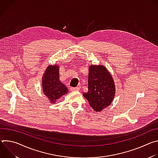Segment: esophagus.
I'll return each instance as SVG.
<instances>
[{
    "label": "esophagus",
    "instance_id": "esophagus-1",
    "mask_svg": "<svg viewBox=\"0 0 158 158\" xmlns=\"http://www.w3.org/2000/svg\"><path fill=\"white\" fill-rule=\"evenodd\" d=\"M71 91H79V87H71Z\"/></svg>",
    "mask_w": 158,
    "mask_h": 158
}]
</instances>
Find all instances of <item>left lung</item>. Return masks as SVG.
Returning a JSON list of instances; mask_svg holds the SVG:
<instances>
[{
  "label": "left lung",
  "instance_id": "1",
  "mask_svg": "<svg viewBox=\"0 0 158 158\" xmlns=\"http://www.w3.org/2000/svg\"><path fill=\"white\" fill-rule=\"evenodd\" d=\"M88 91L83 93L91 107L96 112L109 106L115 95L112 76L103 65H91L89 69Z\"/></svg>",
  "mask_w": 158,
  "mask_h": 158
}]
</instances>
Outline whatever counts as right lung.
<instances>
[{"label":"right lung","instance_id":"right-lung-1","mask_svg":"<svg viewBox=\"0 0 158 158\" xmlns=\"http://www.w3.org/2000/svg\"><path fill=\"white\" fill-rule=\"evenodd\" d=\"M59 71L58 65H49L42 77L43 92L54 104L62 96L68 93L66 86L59 81Z\"/></svg>","mask_w":158,"mask_h":158}]
</instances>
